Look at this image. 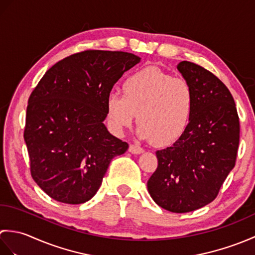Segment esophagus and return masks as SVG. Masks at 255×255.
I'll return each instance as SVG.
<instances>
[{
  "label": "esophagus",
  "instance_id": "1",
  "mask_svg": "<svg viewBox=\"0 0 255 255\" xmlns=\"http://www.w3.org/2000/svg\"><path fill=\"white\" fill-rule=\"evenodd\" d=\"M143 149L141 147H139V145H134V144H130L129 145V152H131L133 154H140L143 152Z\"/></svg>",
  "mask_w": 255,
  "mask_h": 255
}]
</instances>
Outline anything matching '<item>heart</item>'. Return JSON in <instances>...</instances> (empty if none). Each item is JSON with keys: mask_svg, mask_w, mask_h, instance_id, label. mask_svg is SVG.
<instances>
[{"mask_svg": "<svg viewBox=\"0 0 255 255\" xmlns=\"http://www.w3.org/2000/svg\"><path fill=\"white\" fill-rule=\"evenodd\" d=\"M124 91H111L106 99L108 125L115 133L130 127L137 115L139 136L154 147L171 145L186 131L195 103L187 80L149 66L129 75Z\"/></svg>", "mask_w": 255, "mask_h": 255, "instance_id": "heart-1", "label": "heart"}]
</instances>
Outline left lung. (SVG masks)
Segmentation results:
<instances>
[{
	"instance_id": "left-lung-1",
	"label": "left lung",
	"mask_w": 255,
	"mask_h": 255,
	"mask_svg": "<svg viewBox=\"0 0 255 255\" xmlns=\"http://www.w3.org/2000/svg\"><path fill=\"white\" fill-rule=\"evenodd\" d=\"M177 70L193 88V115L183 136L155 152L158 167L147 186L160 207L183 214L217 197L236 164L240 122L234 97L215 74L189 61Z\"/></svg>"
}]
</instances>
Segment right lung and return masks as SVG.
<instances>
[{"label":"right lung","instance_id":"1","mask_svg":"<svg viewBox=\"0 0 255 255\" xmlns=\"http://www.w3.org/2000/svg\"><path fill=\"white\" fill-rule=\"evenodd\" d=\"M138 62L124 51L78 52L53 64L31 92L24 139L31 176L48 196L71 205L88 202L112 159L126 152L128 143L103 122L108 93Z\"/></svg>","mask_w":255,"mask_h":255}]
</instances>
